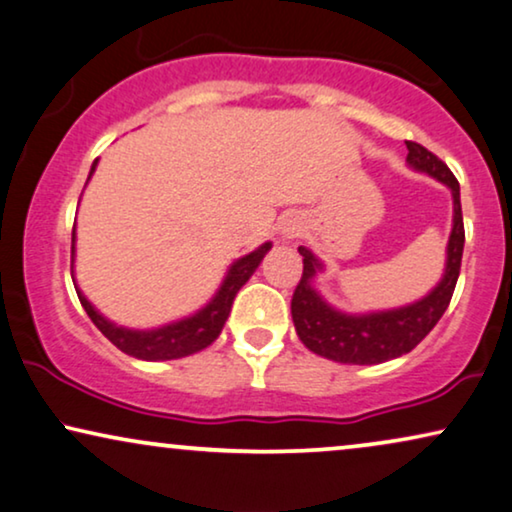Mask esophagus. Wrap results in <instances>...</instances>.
<instances>
[{
	"label": "esophagus",
	"mask_w": 512,
	"mask_h": 512,
	"mask_svg": "<svg viewBox=\"0 0 512 512\" xmlns=\"http://www.w3.org/2000/svg\"><path fill=\"white\" fill-rule=\"evenodd\" d=\"M278 229H281V236H283V238H295V236H299V222L292 220V217H290V220L281 222V227H278Z\"/></svg>",
	"instance_id": "34e87169"
}]
</instances>
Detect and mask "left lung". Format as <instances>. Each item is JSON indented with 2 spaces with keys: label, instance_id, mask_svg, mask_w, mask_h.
<instances>
[{
  "label": "left lung",
  "instance_id": "8db88e82",
  "mask_svg": "<svg viewBox=\"0 0 512 512\" xmlns=\"http://www.w3.org/2000/svg\"><path fill=\"white\" fill-rule=\"evenodd\" d=\"M407 152H410L407 163L414 170L431 175L452 189L454 220L447 243L445 274L419 302L400 306V309L358 313L356 316V313L337 311L318 295L311 281L318 271H323V262H318V257L302 245L299 255L304 257V271L302 281L297 283L295 295H292V320H295V330L306 349L327 360H335V363L377 365L410 353L447 311L456 281H459L463 241H466L459 182L447 168V163L428 152L426 147L407 140Z\"/></svg>",
  "mask_w": 512,
  "mask_h": 512
}]
</instances>
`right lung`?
Returning a JSON list of instances; mask_svg holds the SVG:
<instances>
[{"mask_svg":"<svg viewBox=\"0 0 512 512\" xmlns=\"http://www.w3.org/2000/svg\"><path fill=\"white\" fill-rule=\"evenodd\" d=\"M95 166H98V159L93 161L91 166V177L95 173ZM271 250V243H262L260 248L252 250L250 255L241 257L231 264L227 276L220 285V290L215 292V297L210 302L194 313V316L175 320V323L161 325L156 330H128V327H121L112 320H107L102 313L95 309V306L88 302L77 285L79 302L88 313V318L93 320L95 327L105 335L109 342H112L117 349H121L128 356L140 358V360H173V358H185L192 356V353L206 349L220 337L224 323H227L231 304H234L236 292L248 283V278L255 274V269L260 267L264 255ZM72 264H74V231H72ZM74 281V278H72Z\"/></svg>","mask_w":512,"mask_h":512,"instance_id":"obj_1","label":"right lung"}]
</instances>
